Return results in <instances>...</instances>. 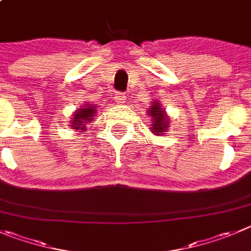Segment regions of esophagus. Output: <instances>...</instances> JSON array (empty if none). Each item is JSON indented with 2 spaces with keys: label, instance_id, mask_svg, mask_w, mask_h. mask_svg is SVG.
<instances>
[{
  "label": "esophagus",
  "instance_id": "obj_1",
  "mask_svg": "<svg viewBox=\"0 0 251 251\" xmlns=\"http://www.w3.org/2000/svg\"><path fill=\"white\" fill-rule=\"evenodd\" d=\"M115 101L118 104H125L126 95L124 93H116L115 94Z\"/></svg>",
  "mask_w": 251,
  "mask_h": 251
}]
</instances>
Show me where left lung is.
<instances>
[{"label": "left lung", "instance_id": "1", "mask_svg": "<svg viewBox=\"0 0 251 251\" xmlns=\"http://www.w3.org/2000/svg\"><path fill=\"white\" fill-rule=\"evenodd\" d=\"M149 115H151L152 118V128L151 131L154 133H157V135H161L163 132H167L168 130V119L166 116L165 111L161 107V105L158 104L157 101L153 102V104L150 106L149 110Z\"/></svg>", "mask_w": 251, "mask_h": 251}]
</instances>
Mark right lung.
I'll use <instances>...</instances> for the list:
<instances>
[{
  "instance_id": "right-lung-1",
  "label": "right lung",
  "mask_w": 251,
  "mask_h": 251,
  "mask_svg": "<svg viewBox=\"0 0 251 251\" xmlns=\"http://www.w3.org/2000/svg\"><path fill=\"white\" fill-rule=\"evenodd\" d=\"M94 109H95V106H85L84 109L76 110V112L74 114V120H73L72 127L75 128V130H85V124L93 121V116L95 115Z\"/></svg>"
}]
</instances>
